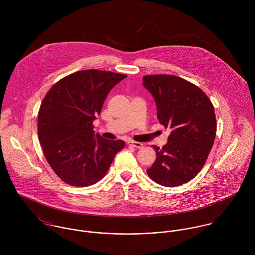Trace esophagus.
Instances as JSON below:
<instances>
[{
    "label": "esophagus",
    "mask_w": 255,
    "mask_h": 255,
    "mask_svg": "<svg viewBox=\"0 0 255 255\" xmlns=\"http://www.w3.org/2000/svg\"><path fill=\"white\" fill-rule=\"evenodd\" d=\"M128 144L129 146H133L135 148H142L143 144L141 142H137V141H132V140H129L128 141Z\"/></svg>",
    "instance_id": "esophagus-1"
}]
</instances>
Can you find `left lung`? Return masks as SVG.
Masks as SVG:
<instances>
[{"label":"left lung","mask_w":255,"mask_h":255,"mask_svg":"<svg viewBox=\"0 0 255 255\" xmlns=\"http://www.w3.org/2000/svg\"><path fill=\"white\" fill-rule=\"evenodd\" d=\"M143 86L155 100L160 124L172 130L167 144L153 146L156 160L147 175L168 187L189 182L204 166L214 143V107L199 87L179 76L145 75Z\"/></svg>","instance_id":"8db88e82"}]
</instances>
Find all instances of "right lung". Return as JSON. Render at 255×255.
I'll list each match as a JSON object with an SVG mask.
<instances>
[{
    "label": "right lung",
    "mask_w": 255,
    "mask_h": 255,
    "mask_svg": "<svg viewBox=\"0 0 255 255\" xmlns=\"http://www.w3.org/2000/svg\"><path fill=\"white\" fill-rule=\"evenodd\" d=\"M127 75L86 70L57 82L45 96L38 114V137L51 168L73 186L99 182L108 172L123 140L94 132L110 90Z\"/></svg>",
    "instance_id": "right-lung-1"
}]
</instances>
